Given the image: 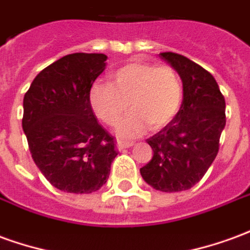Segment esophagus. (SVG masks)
Returning <instances> with one entry per match:
<instances>
[{
	"label": "esophagus",
	"mask_w": 250,
	"mask_h": 250,
	"mask_svg": "<svg viewBox=\"0 0 250 250\" xmlns=\"http://www.w3.org/2000/svg\"><path fill=\"white\" fill-rule=\"evenodd\" d=\"M132 145H134L132 142L118 141V143H116V147H118V150H119V151H122V150H125V148H128V147H131Z\"/></svg>",
	"instance_id": "esophagus-1"
}]
</instances>
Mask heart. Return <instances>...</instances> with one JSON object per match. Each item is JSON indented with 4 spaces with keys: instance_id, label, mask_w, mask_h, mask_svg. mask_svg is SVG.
<instances>
[{
    "instance_id": "b5f03b06",
    "label": "heart",
    "mask_w": 250,
    "mask_h": 250,
    "mask_svg": "<svg viewBox=\"0 0 250 250\" xmlns=\"http://www.w3.org/2000/svg\"><path fill=\"white\" fill-rule=\"evenodd\" d=\"M182 85L171 66L132 62L111 75L109 83H95L89 89L93 112L104 123L115 125L125 111L132 112L120 120L118 135L131 139L142 135L150 125L158 131L178 114Z\"/></svg>"
}]
</instances>
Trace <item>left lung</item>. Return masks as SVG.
Returning <instances> with one entry per match:
<instances>
[{"label":"left lung","mask_w":250,"mask_h":250,"mask_svg":"<svg viewBox=\"0 0 250 250\" xmlns=\"http://www.w3.org/2000/svg\"><path fill=\"white\" fill-rule=\"evenodd\" d=\"M159 57L178 72L184 100L175 118L147 139L154 155L141 175L155 190L175 193L198 184L217 157L226 125L225 99L201 65L173 52Z\"/></svg>","instance_id":"left-lung-1"}]
</instances>
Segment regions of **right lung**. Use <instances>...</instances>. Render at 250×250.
Masks as SVG:
<instances>
[{
    "mask_svg": "<svg viewBox=\"0 0 250 250\" xmlns=\"http://www.w3.org/2000/svg\"><path fill=\"white\" fill-rule=\"evenodd\" d=\"M103 53H72L44 68L24 96V130L30 154L55 188L89 194L108 179L118 155L114 136L99 125L89 89L104 71Z\"/></svg>",
    "mask_w": 250,
    "mask_h": 250,
    "instance_id": "obj_1",
    "label": "right lung"
}]
</instances>
